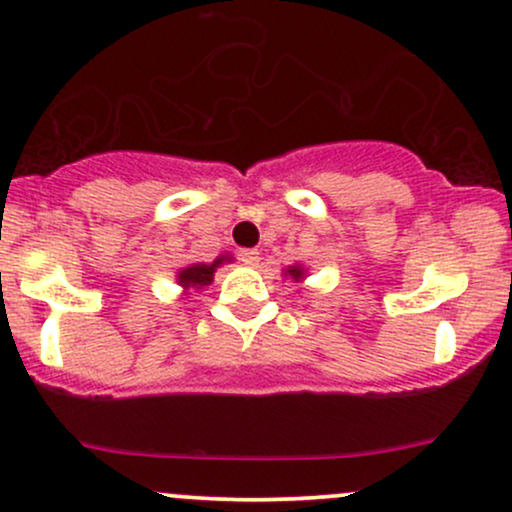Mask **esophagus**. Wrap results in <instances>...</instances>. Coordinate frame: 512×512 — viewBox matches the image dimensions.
I'll return each mask as SVG.
<instances>
[{
	"label": "esophagus",
	"mask_w": 512,
	"mask_h": 512,
	"mask_svg": "<svg viewBox=\"0 0 512 512\" xmlns=\"http://www.w3.org/2000/svg\"><path fill=\"white\" fill-rule=\"evenodd\" d=\"M240 260H243L248 267H257L260 264V252L257 250H240Z\"/></svg>",
	"instance_id": "34e87169"
}]
</instances>
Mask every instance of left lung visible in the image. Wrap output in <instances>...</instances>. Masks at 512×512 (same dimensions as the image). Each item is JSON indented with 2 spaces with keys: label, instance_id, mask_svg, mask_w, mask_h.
<instances>
[{
  "label": "left lung",
  "instance_id": "left-lung-1",
  "mask_svg": "<svg viewBox=\"0 0 512 512\" xmlns=\"http://www.w3.org/2000/svg\"><path fill=\"white\" fill-rule=\"evenodd\" d=\"M286 276H291L293 281H301L303 276H305V269H303V267H298V264H296V267H289V269H286Z\"/></svg>",
  "mask_w": 512,
  "mask_h": 512
}]
</instances>
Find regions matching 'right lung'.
<instances>
[{
    "instance_id": "add662e5",
    "label": "right lung",
    "mask_w": 512,
    "mask_h": 512,
    "mask_svg": "<svg viewBox=\"0 0 512 512\" xmlns=\"http://www.w3.org/2000/svg\"><path fill=\"white\" fill-rule=\"evenodd\" d=\"M233 257H228V255H221V257H216L214 262L211 264H190V267H185V269H180V274H178V284L182 286V289L185 291H199V289H204V286H209L211 281H214V272H216V267H221L223 262H231Z\"/></svg>"
}]
</instances>
